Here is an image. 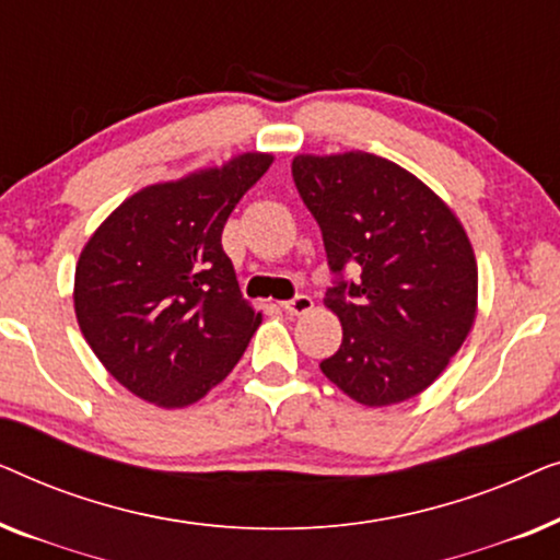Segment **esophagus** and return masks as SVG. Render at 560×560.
Wrapping results in <instances>:
<instances>
[{
    "instance_id": "1",
    "label": "esophagus",
    "mask_w": 560,
    "mask_h": 560,
    "mask_svg": "<svg viewBox=\"0 0 560 560\" xmlns=\"http://www.w3.org/2000/svg\"><path fill=\"white\" fill-rule=\"evenodd\" d=\"M282 308H285L290 316H303V313H308L313 308V298L308 295H295L293 301H285L282 303Z\"/></svg>"
}]
</instances>
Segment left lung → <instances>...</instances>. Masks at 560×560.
I'll use <instances>...</instances> for the list:
<instances>
[{
    "label": "left lung",
    "mask_w": 560,
    "mask_h": 560,
    "mask_svg": "<svg viewBox=\"0 0 560 560\" xmlns=\"http://www.w3.org/2000/svg\"><path fill=\"white\" fill-rule=\"evenodd\" d=\"M293 178L331 270H362L324 298L343 339L320 372L366 408L420 395L477 318V259L464 224L423 180L372 152L295 155Z\"/></svg>",
    "instance_id": "1"
}]
</instances>
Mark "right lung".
<instances>
[{
  "instance_id": "right-lung-1",
  "label": "right lung",
  "mask_w": 560,
  "mask_h": 560,
  "mask_svg": "<svg viewBox=\"0 0 560 560\" xmlns=\"http://www.w3.org/2000/svg\"><path fill=\"white\" fill-rule=\"evenodd\" d=\"M242 152L224 165L144 186L83 244L73 308L106 372L158 408H188L226 380L262 324L240 293L221 232L272 165Z\"/></svg>"
}]
</instances>
